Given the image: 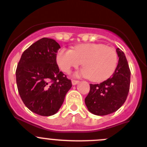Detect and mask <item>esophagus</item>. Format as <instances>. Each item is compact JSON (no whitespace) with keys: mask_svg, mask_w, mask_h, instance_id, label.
I'll use <instances>...</instances> for the list:
<instances>
[{"mask_svg":"<svg viewBox=\"0 0 147 147\" xmlns=\"http://www.w3.org/2000/svg\"><path fill=\"white\" fill-rule=\"evenodd\" d=\"M79 82H80V81H78V80H72V85H76V84H78Z\"/></svg>","mask_w":147,"mask_h":147,"instance_id":"esophagus-1","label":"esophagus"}]
</instances>
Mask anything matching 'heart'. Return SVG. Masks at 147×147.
<instances>
[{
    "instance_id": "b5f03b06",
    "label": "heart",
    "mask_w": 147,
    "mask_h": 147,
    "mask_svg": "<svg viewBox=\"0 0 147 147\" xmlns=\"http://www.w3.org/2000/svg\"><path fill=\"white\" fill-rule=\"evenodd\" d=\"M57 62L61 70L67 74L83 62L85 68L80 75L90 78L94 82H102L115 72L118 54L115 49L102 43H85L76 46L74 50L61 49L57 56Z\"/></svg>"
}]
</instances>
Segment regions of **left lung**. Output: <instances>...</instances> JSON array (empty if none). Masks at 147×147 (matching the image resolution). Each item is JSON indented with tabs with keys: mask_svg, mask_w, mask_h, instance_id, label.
Masks as SVG:
<instances>
[{
	"mask_svg": "<svg viewBox=\"0 0 147 147\" xmlns=\"http://www.w3.org/2000/svg\"><path fill=\"white\" fill-rule=\"evenodd\" d=\"M119 62L113 75L100 84H90L85 99L88 110L97 115H105L119 110L125 102L130 85V70L124 53L116 49Z\"/></svg>",
	"mask_w": 147,
	"mask_h": 147,
	"instance_id": "left-lung-1",
	"label": "left lung"
}]
</instances>
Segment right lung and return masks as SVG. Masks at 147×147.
Returning <instances> with one entry per match:
<instances>
[{"mask_svg":"<svg viewBox=\"0 0 147 147\" xmlns=\"http://www.w3.org/2000/svg\"><path fill=\"white\" fill-rule=\"evenodd\" d=\"M60 49L53 39L43 38L24 51L16 69L18 92L24 105L42 116L57 112L72 86L57 63Z\"/></svg>","mask_w":147,"mask_h":147,"instance_id":"1","label":"right lung"}]
</instances>
